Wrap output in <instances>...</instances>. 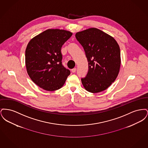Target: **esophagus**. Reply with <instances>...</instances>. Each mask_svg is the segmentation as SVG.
I'll list each match as a JSON object with an SVG mask.
<instances>
[{
  "label": "esophagus",
  "mask_w": 148,
  "mask_h": 148,
  "mask_svg": "<svg viewBox=\"0 0 148 148\" xmlns=\"http://www.w3.org/2000/svg\"><path fill=\"white\" fill-rule=\"evenodd\" d=\"M77 71V68H73V69H71V71L73 72V73H75V71Z\"/></svg>",
  "instance_id": "1"
}]
</instances>
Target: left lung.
I'll return each mask as SVG.
<instances>
[{
    "mask_svg": "<svg viewBox=\"0 0 148 148\" xmlns=\"http://www.w3.org/2000/svg\"><path fill=\"white\" fill-rule=\"evenodd\" d=\"M75 37L83 46L88 62V71L82 83L92 93L109 87L119 74L121 64L120 47L112 36L100 29H88L77 32Z\"/></svg>",
    "mask_w": 148,
    "mask_h": 148,
    "instance_id": "8db88e82",
    "label": "left lung"
}]
</instances>
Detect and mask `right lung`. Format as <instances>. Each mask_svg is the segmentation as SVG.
I'll return each mask as SVG.
<instances>
[{"label":"right lung","instance_id":"1","mask_svg":"<svg viewBox=\"0 0 148 148\" xmlns=\"http://www.w3.org/2000/svg\"><path fill=\"white\" fill-rule=\"evenodd\" d=\"M73 33L49 29L34 36L25 50V65L35 84L47 91H54L64 84L71 71L62 64L61 48Z\"/></svg>","mask_w":148,"mask_h":148}]
</instances>
